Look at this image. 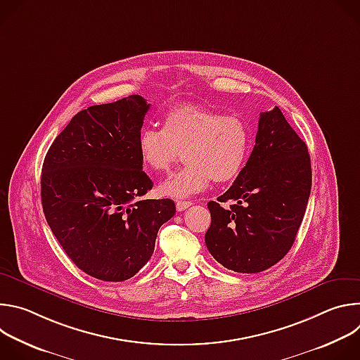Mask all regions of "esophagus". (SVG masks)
<instances>
[{"label": "esophagus", "instance_id": "1", "mask_svg": "<svg viewBox=\"0 0 360 360\" xmlns=\"http://www.w3.org/2000/svg\"><path fill=\"white\" fill-rule=\"evenodd\" d=\"M175 205H176V210L181 212V211H185L186 208H189L192 202L191 200H176Z\"/></svg>", "mask_w": 360, "mask_h": 360}]
</instances>
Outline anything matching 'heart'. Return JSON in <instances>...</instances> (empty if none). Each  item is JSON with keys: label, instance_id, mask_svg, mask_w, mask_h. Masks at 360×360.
Segmentation results:
<instances>
[{"label": "heart", "instance_id": "heart-1", "mask_svg": "<svg viewBox=\"0 0 360 360\" xmlns=\"http://www.w3.org/2000/svg\"><path fill=\"white\" fill-rule=\"evenodd\" d=\"M252 149L250 125L239 115L185 104L168 111L162 129L145 127L138 136V150L145 167L168 172L184 152L185 167L161 185L167 196L182 198L200 192L211 179L224 184L243 169Z\"/></svg>", "mask_w": 360, "mask_h": 360}]
</instances>
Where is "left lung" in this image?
<instances>
[{
	"instance_id": "left-lung-1",
	"label": "left lung",
	"mask_w": 360,
	"mask_h": 360,
	"mask_svg": "<svg viewBox=\"0 0 360 360\" xmlns=\"http://www.w3.org/2000/svg\"><path fill=\"white\" fill-rule=\"evenodd\" d=\"M312 186L311 157L275 107L262 112L250 157L232 184L211 200L210 253L225 268L258 274L278 264L292 248ZM234 203L229 209L222 201Z\"/></svg>"
}]
</instances>
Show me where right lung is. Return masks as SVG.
<instances>
[{
  "label": "right lung",
  "mask_w": 360,
  "mask_h": 360,
  "mask_svg": "<svg viewBox=\"0 0 360 360\" xmlns=\"http://www.w3.org/2000/svg\"><path fill=\"white\" fill-rule=\"evenodd\" d=\"M150 104L129 95L78 112L49 146L41 175L45 219L70 259L92 278L121 282L150 259L171 199H142L138 136Z\"/></svg>",
  "instance_id": "right-lung-1"
}]
</instances>
